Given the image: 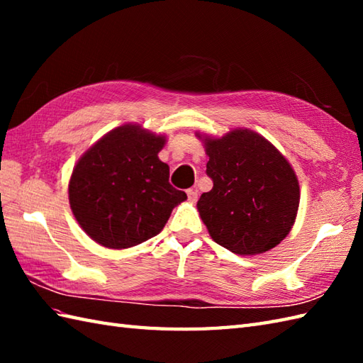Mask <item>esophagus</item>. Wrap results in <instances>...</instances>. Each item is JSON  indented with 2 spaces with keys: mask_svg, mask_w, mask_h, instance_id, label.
<instances>
[{
  "mask_svg": "<svg viewBox=\"0 0 363 363\" xmlns=\"http://www.w3.org/2000/svg\"><path fill=\"white\" fill-rule=\"evenodd\" d=\"M187 198H189L190 203H195L198 199V190L196 189H189L187 190Z\"/></svg>",
  "mask_w": 363,
  "mask_h": 363,
  "instance_id": "obj_1",
  "label": "esophagus"
}]
</instances>
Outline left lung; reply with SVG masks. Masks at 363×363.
<instances>
[{
	"instance_id": "obj_1",
	"label": "left lung",
	"mask_w": 363,
	"mask_h": 363,
	"mask_svg": "<svg viewBox=\"0 0 363 363\" xmlns=\"http://www.w3.org/2000/svg\"><path fill=\"white\" fill-rule=\"evenodd\" d=\"M204 146L209 156L206 173L213 187L196 207L211 237L242 256L279 245L299 206L298 179L287 159L250 129L206 137Z\"/></svg>"
}]
</instances>
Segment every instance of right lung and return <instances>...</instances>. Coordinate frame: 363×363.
Returning a JSON list of instances; mask_svg holds the SVG:
<instances>
[{
  "mask_svg": "<svg viewBox=\"0 0 363 363\" xmlns=\"http://www.w3.org/2000/svg\"><path fill=\"white\" fill-rule=\"evenodd\" d=\"M165 137L135 125L112 129L76 164L68 199L74 218L96 243L130 248L164 229L187 195L168 182L157 154Z\"/></svg>",
  "mask_w": 363,
  "mask_h": 363,
  "instance_id": "1",
  "label": "right lung"
}]
</instances>
